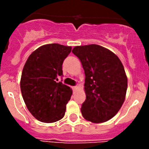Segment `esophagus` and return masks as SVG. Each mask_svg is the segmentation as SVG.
<instances>
[{
    "label": "esophagus",
    "instance_id": "1",
    "mask_svg": "<svg viewBox=\"0 0 149 149\" xmlns=\"http://www.w3.org/2000/svg\"><path fill=\"white\" fill-rule=\"evenodd\" d=\"M72 89H73V91H75L76 89H77V86H73L72 87Z\"/></svg>",
    "mask_w": 149,
    "mask_h": 149
}]
</instances>
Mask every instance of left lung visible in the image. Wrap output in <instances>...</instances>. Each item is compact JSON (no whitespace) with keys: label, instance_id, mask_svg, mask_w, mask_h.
Here are the masks:
<instances>
[{"label":"left lung","instance_id":"1","mask_svg":"<svg viewBox=\"0 0 149 149\" xmlns=\"http://www.w3.org/2000/svg\"><path fill=\"white\" fill-rule=\"evenodd\" d=\"M72 52L81 62L86 76L82 115L95 123L109 120L118 113L125 99L127 79L120 60L98 45L76 46Z\"/></svg>","mask_w":149,"mask_h":149}]
</instances>
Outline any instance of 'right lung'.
Here are the masks:
<instances>
[{"label": "right lung", "mask_w": 149, "mask_h": 149, "mask_svg": "<svg viewBox=\"0 0 149 149\" xmlns=\"http://www.w3.org/2000/svg\"><path fill=\"white\" fill-rule=\"evenodd\" d=\"M71 47L48 44L32 52L24 66L21 91L31 115L42 123H54L65 115L71 88L62 82V65Z\"/></svg>", "instance_id": "1"}]
</instances>
